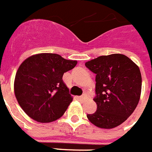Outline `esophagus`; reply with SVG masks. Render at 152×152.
<instances>
[{
  "mask_svg": "<svg viewBox=\"0 0 152 152\" xmlns=\"http://www.w3.org/2000/svg\"><path fill=\"white\" fill-rule=\"evenodd\" d=\"M77 99L81 100V101H85V100H87V96L86 95H83V96H79V97H77Z\"/></svg>",
  "mask_w": 152,
  "mask_h": 152,
  "instance_id": "34e87169",
  "label": "esophagus"
}]
</instances>
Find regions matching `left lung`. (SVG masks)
<instances>
[{
	"instance_id": "8db88e82",
	"label": "left lung",
	"mask_w": 152,
	"mask_h": 152,
	"mask_svg": "<svg viewBox=\"0 0 152 152\" xmlns=\"http://www.w3.org/2000/svg\"><path fill=\"white\" fill-rule=\"evenodd\" d=\"M85 65L96 75L94 101L97 110L87 114L88 120L101 129L120 126L133 113L140 99L142 76L138 66L119 53L100 56Z\"/></svg>"
}]
</instances>
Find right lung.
Here are the masks:
<instances>
[{"label":"right lung","instance_id":"right-lung-1","mask_svg":"<svg viewBox=\"0 0 152 152\" xmlns=\"http://www.w3.org/2000/svg\"><path fill=\"white\" fill-rule=\"evenodd\" d=\"M77 63L55 53H39L20 65L14 79V94L27 116L38 122L48 123L65 113L73 97L62 77Z\"/></svg>","mask_w":152,"mask_h":152}]
</instances>
